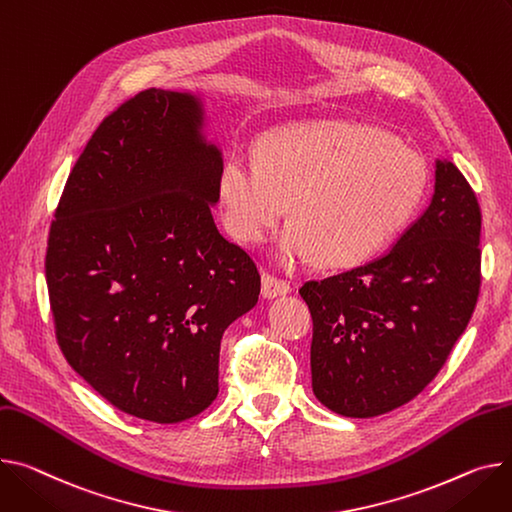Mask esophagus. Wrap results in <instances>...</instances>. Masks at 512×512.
<instances>
[{"mask_svg": "<svg viewBox=\"0 0 512 512\" xmlns=\"http://www.w3.org/2000/svg\"><path fill=\"white\" fill-rule=\"evenodd\" d=\"M290 290H292L290 284L276 276H271V274L261 276V296L263 298H278V296L288 294Z\"/></svg>", "mask_w": 512, "mask_h": 512, "instance_id": "34e87169", "label": "esophagus"}]
</instances>
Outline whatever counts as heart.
<instances>
[{
    "label": "heart",
    "mask_w": 512,
    "mask_h": 512,
    "mask_svg": "<svg viewBox=\"0 0 512 512\" xmlns=\"http://www.w3.org/2000/svg\"><path fill=\"white\" fill-rule=\"evenodd\" d=\"M428 187L420 154L381 129L350 121L278 127L255 144V162L228 156L216 177L226 232L257 245L286 214L276 259L294 267L317 253L356 265L387 247L420 212Z\"/></svg>",
    "instance_id": "b5f03b06"
}]
</instances>
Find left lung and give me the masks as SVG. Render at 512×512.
<instances>
[{"label":"left lung","mask_w":512,"mask_h":512,"mask_svg":"<svg viewBox=\"0 0 512 512\" xmlns=\"http://www.w3.org/2000/svg\"><path fill=\"white\" fill-rule=\"evenodd\" d=\"M428 210L395 247L300 296L313 317L317 399L346 418L412 401L447 362L482 284L478 197L449 160H436Z\"/></svg>","instance_id":"obj_1"}]
</instances>
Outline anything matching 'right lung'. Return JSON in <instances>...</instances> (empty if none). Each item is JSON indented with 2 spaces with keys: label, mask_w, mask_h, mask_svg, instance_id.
<instances>
[{
  "label": "right lung",
  "mask_w": 512,
  "mask_h": 512,
  "mask_svg": "<svg viewBox=\"0 0 512 512\" xmlns=\"http://www.w3.org/2000/svg\"><path fill=\"white\" fill-rule=\"evenodd\" d=\"M201 127L189 92L125 100L72 168L47 243L65 360L117 410L158 424L216 399L222 333L261 290L255 261L216 228L222 152Z\"/></svg>",
  "instance_id": "add662e5"
}]
</instances>
